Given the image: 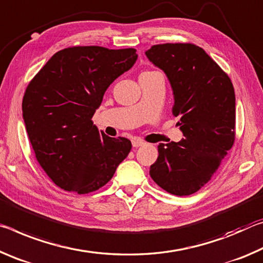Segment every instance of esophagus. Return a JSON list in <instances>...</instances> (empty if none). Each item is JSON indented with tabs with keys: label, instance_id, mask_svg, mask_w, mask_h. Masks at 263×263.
Returning a JSON list of instances; mask_svg holds the SVG:
<instances>
[{
	"label": "esophagus",
	"instance_id": "esophagus-1",
	"mask_svg": "<svg viewBox=\"0 0 263 263\" xmlns=\"http://www.w3.org/2000/svg\"><path fill=\"white\" fill-rule=\"evenodd\" d=\"M132 144H133V147H134V148H139V147H141V145L145 144V142L140 140V139H133Z\"/></svg>",
	"mask_w": 263,
	"mask_h": 263
}]
</instances>
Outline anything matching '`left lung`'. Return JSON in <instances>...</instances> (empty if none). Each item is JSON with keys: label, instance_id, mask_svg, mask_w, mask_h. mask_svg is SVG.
I'll use <instances>...</instances> for the list:
<instances>
[{"label": "left lung", "instance_id": "left-lung-1", "mask_svg": "<svg viewBox=\"0 0 263 263\" xmlns=\"http://www.w3.org/2000/svg\"><path fill=\"white\" fill-rule=\"evenodd\" d=\"M145 55L160 67L174 92L172 114L184 139L158 145L149 174L175 196L197 192L216 174L235 140V94L230 77L190 43L153 45Z\"/></svg>", "mask_w": 263, "mask_h": 263}]
</instances>
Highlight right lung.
<instances>
[{
	"mask_svg": "<svg viewBox=\"0 0 263 263\" xmlns=\"http://www.w3.org/2000/svg\"><path fill=\"white\" fill-rule=\"evenodd\" d=\"M136 59L135 49L67 47L29 83L22 102L25 129L38 163L63 190H99L128 156L132 142L99 132L92 118L106 89Z\"/></svg>",
	"mask_w": 263,
	"mask_h": 263,
	"instance_id": "obj_1",
	"label": "right lung"
}]
</instances>
